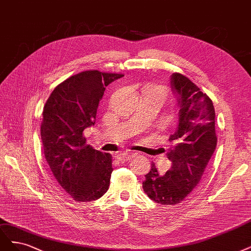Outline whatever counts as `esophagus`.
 <instances>
[{
    "mask_svg": "<svg viewBox=\"0 0 251 251\" xmlns=\"http://www.w3.org/2000/svg\"><path fill=\"white\" fill-rule=\"evenodd\" d=\"M133 158V154H129L127 152H120L116 155V159L120 162H126Z\"/></svg>",
    "mask_w": 251,
    "mask_h": 251,
    "instance_id": "34e87169",
    "label": "esophagus"
}]
</instances>
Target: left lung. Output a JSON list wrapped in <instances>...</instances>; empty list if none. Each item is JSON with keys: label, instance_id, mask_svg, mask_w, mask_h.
<instances>
[{"label": "left lung", "instance_id": "8db88e82", "mask_svg": "<svg viewBox=\"0 0 251 251\" xmlns=\"http://www.w3.org/2000/svg\"><path fill=\"white\" fill-rule=\"evenodd\" d=\"M170 85L179 108L176 129L169 137L172 145L166 152L171 167L161 176L152 163L142 184L151 200L161 204H176L191 193L217 145L212 100L180 74L171 75Z\"/></svg>", "mask_w": 251, "mask_h": 251}]
</instances>
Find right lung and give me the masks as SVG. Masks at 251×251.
Returning <instances> with one entry per match:
<instances>
[{
  "label": "right lung",
  "instance_id": "1",
  "mask_svg": "<svg viewBox=\"0 0 251 251\" xmlns=\"http://www.w3.org/2000/svg\"><path fill=\"white\" fill-rule=\"evenodd\" d=\"M124 75L86 71L59 84L42 112L43 153L58 184L75 201H97L110 186L112 157L86 144L106 87Z\"/></svg>",
  "mask_w": 251,
  "mask_h": 251
}]
</instances>
